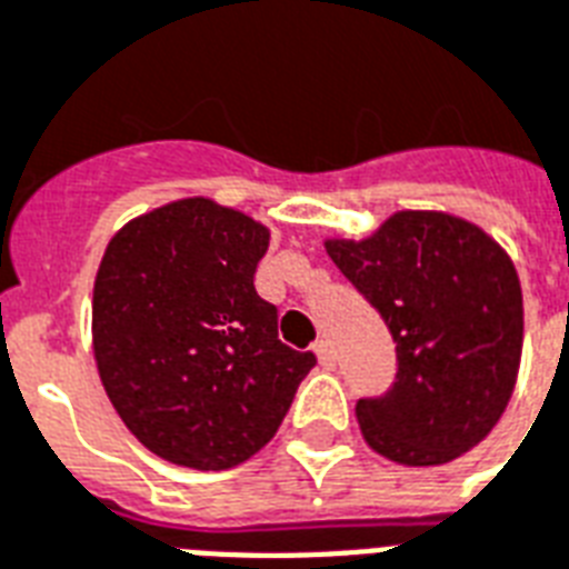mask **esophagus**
<instances>
[{"label": "esophagus", "instance_id": "esophagus-1", "mask_svg": "<svg viewBox=\"0 0 569 569\" xmlns=\"http://www.w3.org/2000/svg\"><path fill=\"white\" fill-rule=\"evenodd\" d=\"M315 356H317V362L323 365V368H332L335 365V353H332V347H329V341H315Z\"/></svg>", "mask_w": 569, "mask_h": 569}]
</instances>
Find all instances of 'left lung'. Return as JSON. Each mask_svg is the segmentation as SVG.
Wrapping results in <instances>:
<instances>
[{
  "label": "left lung",
  "instance_id": "left-lung-1",
  "mask_svg": "<svg viewBox=\"0 0 569 569\" xmlns=\"http://www.w3.org/2000/svg\"><path fill=\"white\" fill-rule=\"evenodd\" d=\"M335 267L386 320L398 373L362 398L365 442L400 466L451 463L490 433L517 386L522 290L481 228L400 210L368 240H326Z\"/></svg>",
  "mask_w": 569,
  "mask_h": 569
}]
</instances>
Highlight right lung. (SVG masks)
I'll return each mask as SVG.
<instances>
[{"mask_svg": "<svg viewBox=\"0 0 569 569\" xmlns=\"http://www.w3.org/2000/svg\"><path fill=\"white\" fill-rule=\"evenodd\" d=\"M270 231L252 216L180 198L106 246L91 299L94 359L139 442L198 472L240 466L270 442L317 365L279 341L254 290Z\"/></svg>", "mask_w": 569, "mask_h": 569, "instance_id": "obj_1", "label": "right lung"}]
</instances>
